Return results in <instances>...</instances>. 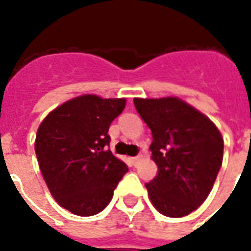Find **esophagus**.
<instances>
[{
	"label": "esophagus",
	"mask_w": 251,
	"mask_h": 251,
	"mask_svg": "<svg viewBox=\"0 0 251 251\" xmlns=\"http://www.w3.org/2000/svg\"><path fill=\"white\" fill-rule=\"evenodd\" d=\"M140 160H141L140 156H136V157H132V159H131V161H132L133 165H135V167H136L137 164L140 163Z\"/></svg>",
	"instance_id": "esophagus-1"
}]
</instances>
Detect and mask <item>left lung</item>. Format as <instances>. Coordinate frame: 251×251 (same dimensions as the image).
<instances>
[{"mask_svg": "<svg viewBox=\"0 0 251 251\" xmlns=\"http://www.w3.org/2000/svg\"><path fill=\"white\" fill-rule=\"evenodd\" d=\"M152 132L150 150L157 175L147 182L151 202L167 217H184L210 193L224 156L216 124L180 98L133 99Z\"/></svg>", "mask_w": 251, "mask_h": 251, "instance_id": "left-lung-1", "label": "left lung"}]
</instances>
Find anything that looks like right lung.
<instances>
[{
	"mask_svg": "<svg viewBox=\"0 0 251 251\" xmlns=\"http://www.w3.org/2000/svg\"><path fill=\"white\" fill-rule=\"evenodd\" d=\"M126 98L84 94L52 110L39 124L35 154L47 188L62 208L88 217L110 204L128 168L112 154L108 128Z\"/></svg>",
	"mask_w": 251,
	"mask_h": 251,
	"instance_id": "add662e5",
	"label": "right lung"
}]
</instances>
